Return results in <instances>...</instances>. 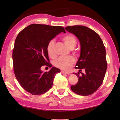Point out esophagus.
<instances>
[{
	"label": "esophagus",
	"mask_w": 120,
	"mask_h": 120,
	"mask_svg": "<svg viewBox=\"0 0 120 120\" xmlns=\"http://www.w3.org/2000/svg\"><path fill=\"white\" fill-rule=\"evenodd\" d=\"M61 72L62 74H67V75H70V73L66 72H64V71H61Z\"/></svg>",
	"instance_id": "esophagus-1"
}]
</instances>
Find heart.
<instances>
[{
  "label": "heart",
  "mask_w": 120,
  "mask_h": 120,
  "mask_svg": "<svg viewBox=\"0 0 120 120\" xmlns=\"http://www.w3.org/2000/svg\"><path fill=\"white\" fill-rule=\"evenodd\" d=\"M63 41L65 44L71 49H73L77 44V40L72 34H67L62 38ZM55 41L54 39L50 40L48 42L46 46V51L48 56L50 58H53L56 57L55 51ZM75 62V59L72 56L66 57H60L54 61V65L63 71L70 70Z\"/></svg>",
  "instance_id": "obj_1"
}]
</instances>
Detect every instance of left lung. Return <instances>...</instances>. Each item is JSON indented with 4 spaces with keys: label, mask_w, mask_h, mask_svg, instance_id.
Wrapping results in <instances>:
<instances>
[{
    "label": "left lung",
    "mask_w": 120,
    "mask_h": 120,
    "mask_svg": "<svg viewBox=\"0 0 120 120\" xmlns=\"http://www.w3.org/2000/svg\"><path fill=\"white\" fill-rule=\"evenodd\" d=\"M65 29L77 37L80 44V57L75 67L79 72L74 73L78 81L71 89L78 95H91L101 86L105 77L107 68L105 47L99 35L87 27L76 25ZM82 69L85 72L80 76Z\"/></svg>",
    "instance_id": "1"
}]
</instances>
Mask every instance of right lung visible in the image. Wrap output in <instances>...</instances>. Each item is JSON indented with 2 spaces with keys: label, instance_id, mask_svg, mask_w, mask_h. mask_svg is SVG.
<instances>
[{
  "label": "right lung",
  "instance_id": "add662e5",
  "mask_svg": "<svg viewBox=\"0 0 120 120\" xmlns=\"http://www.w3.org/2000/svg\"><path fill=\"white\" fill-rule=\"evenodd\" d=\"M65 33L61 26L31 24L20 32L15 39L13 50L14 72L22 87L32 95H41L52 88L56 74L60 72L52 67L43 72L41 68L49 63L46 46L57 34Z\"/></svg>",
  "mask_w": 120,
  "mask_h": 120
}]
</instances>
